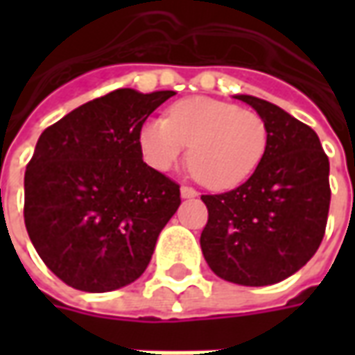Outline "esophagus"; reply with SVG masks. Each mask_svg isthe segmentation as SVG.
<instances>
[{"label": "esophagus", "mask_w": 355, "mask_h": 355, "mask_svg": "<svg viewBox=\"0 0 355 355\" xmlns=\"http://www.w3.org/2000/svg\"><path fill=\"white\" fill-rule=\"evenodd\" d=\"M180 196H182L184 200H190V198H196L198 192H196L193 188H190V186H182V188H180Z\"/></svg>", "instance_id": "34e87169"}]
</instances>
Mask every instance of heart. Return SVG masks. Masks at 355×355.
I'll use <instances>...</instances> for the list:
<instances>
[{"instance_id":"b5f03b06","label":"heart","mask_w":355,"mask_h":355,"mask_svg":"<svg viewBox=\"0 0 355 355\" xmlns=\"http://www.w3.org/2000/svg\"><path fill=\"white\" fill-rule=\"evenodd\" d=\"M140 150L157 171H169L188 152V169L201 184L228 190L259 169L268 150L261 114L232 102L192 96L173 104L167 117H152L139 132Z\"/></svg>"}]
</instances>
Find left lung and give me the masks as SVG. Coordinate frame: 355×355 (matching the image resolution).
I'll return each instance as SVG.
<instances>
[{"mask_svg":"<svg viewBox=\"0 0 355 355\" xmlns=\"http://www.w3.org/2000/svg\"><path fill=\"white\" fill-rule=\"evenodd\" d=\"M264 117V159L238 188L201 196L209 218L201 251L226 282L264 287L289 277L312 259L327 224L329 157L320 137L272 102L236 94Z\"/></svg>","mask_w":355,"mask_h":355,"instance_id":"obj_1","label":"left lung"}]
</instances>
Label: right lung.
Instances as JSON below:
<instances>
[{"mask_svg":"<svg viewBox=\"0 0 355 355\" xmlns=\"http://www.w3.org/2000/svg\"><path fill=\"white\" fill-rule=\"evenodd\" d=\"M175 91L117 89L47 127L24 175V223L66 285L106 293L144 274L177 213V182L142 162V123Z\"/></svg>","mask_w":355,"mask_h":355,"instance_id":"obj_1","label":"right lung"}]
</instances>
